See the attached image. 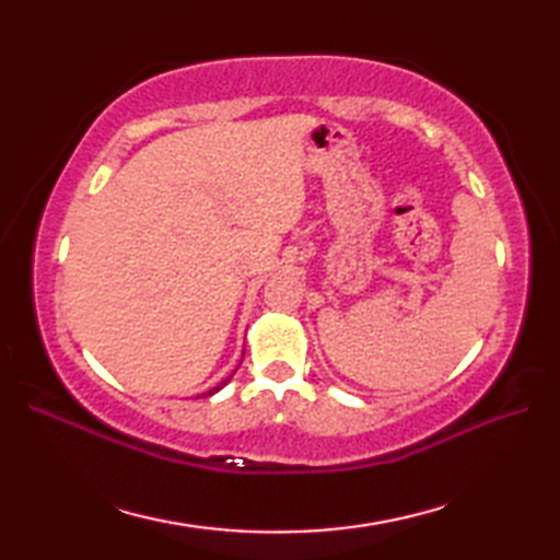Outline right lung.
<instances>
[{"instance_id": "right-lung-1", "label": "right lung", "mask_w": 560, "mask_h": 560, "mask_svg": "<svg viewBox=\"0 0 560 560\" xmlns=\"http://www.w3.org/2000/svg\"><path fill=\"white\" fill-rule=\"evenodd\" d=\"M243 353H245V351H243ZM231 377H233V373H231L229 377H225V380H221V383H219L217 387H211L209 392H205V395H201V397H211V395H217V392H219L221 387H225V383H231Z\"/></svg>"}]
</instances>
